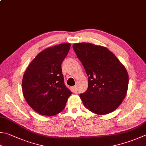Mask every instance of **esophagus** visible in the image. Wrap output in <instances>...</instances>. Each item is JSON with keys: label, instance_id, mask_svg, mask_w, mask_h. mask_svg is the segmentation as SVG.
Returning <instances> with one entry per match:
<instances>
[{"label": "esophagus", "instance_id": "obj_1", "mask_svg": "<svg viewBox=\"0 0 146 146\" xmlns=\"http://www.w3.org/2000/svg\"><path fill=\"white\" fill-rule=\"evenodd\" d=\"M72 92H73L74 93H76L77 92H78V89H77V86H73V87L72 88Z\"/></svg>", "mask_w": 146, "mask_h": 146}]
</instances>
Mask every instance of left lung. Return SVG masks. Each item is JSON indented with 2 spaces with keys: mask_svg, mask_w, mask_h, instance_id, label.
I'll use <instances>...</instances> for the list:
<instances>
[{
  "mask_svg": "<svg viewBox=\"0 0 146 146\" xmlns=\"http://www.w3.org/2000/svg\"><path fill=\"white\" fill-rule=\"evenodd\" d=\"M73 49L88 76V87L80 94L84 107L104 115L116 110L126 97L128 74L115 54L93 44H74Z\"/></svg>",
  "mask_w": 146,
  "mask_h": 146,
  "instance_id": "1",
  "label": "left lung"
}]
</instances>
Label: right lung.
Returning a JSON list of instances; mask_svg holds the SVG:
<instances>
[{"label": "right lung", "instance_id": "obj_1", "mask_svg": "<svg viewBox=\"0 0 146 146\" xmlns=\"http://www.w3.org/2000/svg\"><path fill=\"white\" fill-rule=\"evenodd\" d=\"M70 48V43H63L44 49L24 73V98L30 107L41 115L53 116L60 113L72 94L64 84L61 67Z\"/></svg>", "mask_w": 146, "mask_h": 146}]
</instances>
